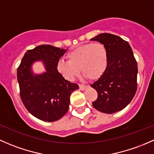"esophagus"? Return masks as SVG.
<instances>
[{
  "mask_svg": "<svg viewBox=\"0 0 154 154\" xmlns=\"http://www.w3.org/2000/svg\"><path fill=\"white\" fill-rule=\"evenodd\" d=\"M86 88H87L86 85H83V84H79V89H80V90H85Z\"/></svg>",
  "mask_w": 154,
  "mask_h": 154,
  "instance_id": "esophagus-1",
  "label": "esophagus"
}]
</instances>
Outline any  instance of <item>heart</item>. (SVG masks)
<instances>
[{
    "mask_svg": "<svg viewBox=\"0 0 154 154\" xmlns=\"http://www.w3.org/2000/svg\"><path fill=\"white\" fill-rule=\"evenodd\" d=\"M67 61H60L58 72L66 79L72 81L80 69L89 79L94 80L104 73L107 65V51L100 42L87 43L71 50L66 55Z\"/></svg>",
    "mask_w": 154,
    "mask_h": 154,
    "instance_id": "1",
    "label": "heart"
}]
</instances>
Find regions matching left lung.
Masks as SVG:
<instances>
[{"instance_id":"left-lung-1","label":"left lung","mask_w":154,"mask_h":154,"mask_svg":"<svg viewBox=\"0 0 154 154\" xmlns=\"http://www.w3.org/2000/svg\"><path fill=\"white\" fill-rule=\"evenodd\" d=\"M91 40L104 44L107 51V67L91 85L98 93L93 106L104 113H113L124 109L135 96L137 61L130 44L119 36L101 33Z\"/></svg>"}]
</instances>
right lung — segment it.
Returning <instances> with one entry per match:
<instances>
[{
  "label": "right lung",
  "instance_id": "add662e5",
  "mask_svg": "<svg viewBox=\"0 0 154 154\" xmlns=\"http://www.w3.org/2000/svg\"><path fill=\"white\" fill-rule=\"evenodd\" d=\"M66 50L52 45H40L28 50L17 70L20 96L23 105L32 116L45 122L61 119L69 108L71 93L79 85L65 80L58 71L57 65ZM42 60L47 72L33 76L31 64Z\"/></svg>",
  "mask_w": 154,
  "mask_h": 154
}]
</instances>
